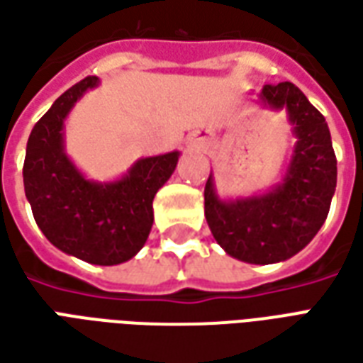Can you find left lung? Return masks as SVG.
<instances>
[{
	"label": "left lung",
	"mask_w": 363,
	"mask_h": 363,
	"mask_svg": "<svg viewBox=\"0 0 363 363\" xmlns=\"http://www.w3.org/2000/svg\"><path fill=\"white\" fill-rule=\"evenodd\" d=\"M260 101L286 108L297 142L284 182L267 194L220 200L210 174L204 213L229 257L251 264L291 259L325 223L336 189V155L325 116L294 83L264 85Z\"/></svg>",
	"instance_id": "8db88e82"
}]
</instances>
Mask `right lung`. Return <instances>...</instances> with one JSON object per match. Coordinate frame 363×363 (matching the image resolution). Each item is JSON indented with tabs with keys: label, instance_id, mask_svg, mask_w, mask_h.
<instances>
[{
	"label": "right lung",
	"instance_id": "right-lung-1",
	"mask_svg": "<svg viewBox=\"0 0 363 363\" xmlns=\"http://www.w3.org/2000/svg\"><path fill=\"white\" fill-rule=\"evenodd\" d=\"M89 75L58 96L33 128L23 165L25 194L36 225L60 251L112 267L142 249L153 225V198L173 174L179 151L135 161L114 182L87 181L64 151V120L87 89Z\"/></svg>",
	"mask_w": 363,
	"mask_h": 363
}]
</instances>
